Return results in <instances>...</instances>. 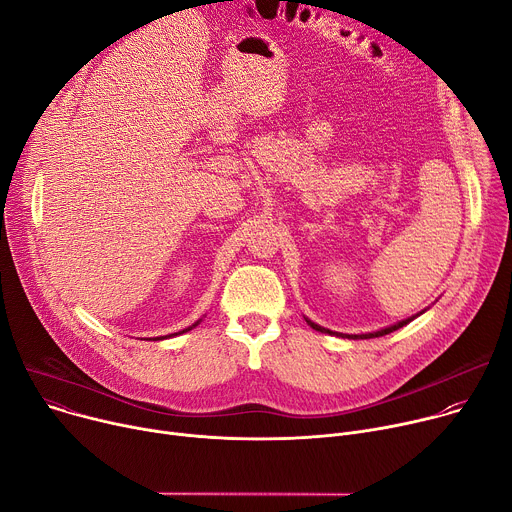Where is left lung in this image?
I'll return each mask as SVG.
<instances>
[{"instance_id":"obj_1","label":"left lung","mask_w":512,"mask_h":512,"mask_svg":"<svg viewBox=\"0 0 512 512\" xmlns=\"http://www.w3.org/2000/svg\"><path fill=\"white\" fill-rule=\"evenodd\" d=\"M425 312V310H423ZM423 312H418V314H423ZM418 314H414V316H410V318H404V320H400V322H396V324H390V327H386V329H380V331H374V333H365V335H343V333H335V331H331V329H324V327H320V324H316V322H312V320H308L306 316V322L310 324V327L314 329V331H318V333H327V335H337V337H341V339H376V337H384V335H390V333H394V331H398V329H402V327H406V324L410 322V320H414Z\"/></svg>"}]
</instances>
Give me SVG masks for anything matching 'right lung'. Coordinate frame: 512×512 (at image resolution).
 I'll return each instance as SVG.
<instances>
[{
  "label": "right lung",
  "instance_id": "1",
  "mask_svg": "<svg viewBox=\"0 0 512 512\" xmlns=\"http://www.w3.org/2000/svg\"><path fill=\"white\" fill-rule=\"evenodd\" d=\"M200 320H202V318H200ZM200 320H198V322H194V324H192V327H188V329H183V331H179V333H173V335H167V337H175V335H183V333H188V331H192L194 327H198V324H200ZM167 337H157L155 341H161V339H167Z\"/></svg>",
  "mask_w": 512,
  "mask_h": 512
}]
</instances>
